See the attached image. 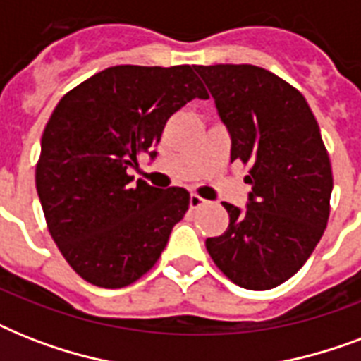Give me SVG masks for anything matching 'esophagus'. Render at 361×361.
<instances>
[{
	"label": "esophagus",
	"mask_w": 361,
	"mask_h": 361,
	"mask_svg": "<svg viewBox=\"0 0 361 361\" xmlns=\"http://www.w3.org/2000/svg\"><path fill=\"white\" fill-rule=\"evenodd\" d=\"M204 204H206V200H204L202 197H198V195H191V197H189V206H191V209L202 208Z\"/></svg>",
	"instance_id": "esophagus-1"
}]
</instances>
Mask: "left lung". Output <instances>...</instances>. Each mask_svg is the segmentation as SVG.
<instances>
[{"label": "left lung", "mask_w": 361, "mask_h": 361, "mask_svg": "<svg viewBox=\"0 0 361 361\" xmlns=\"http://www.w3.org/2000/svg\"><path fill=\"white\" fill-rule=\"evenodd\" d=\"M231 135V161L249 164L245 209L206 240L217 268L249 290H269L302 268L330 217L331 164L319 123L296 87L257 65H195Z\"/></svg>", "instance_id": "8db88e82"}]
</instances>
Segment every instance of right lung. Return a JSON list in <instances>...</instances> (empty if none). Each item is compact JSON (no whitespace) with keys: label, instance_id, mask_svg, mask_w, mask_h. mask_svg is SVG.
Segmentation results:
<instances>
[{"label":"right lung","instance_id":"right-lung-1","mask_svg":"<svg viewBox=\"0 0 361 361\" xmlns=\"http://www.w3.org/2000/svg\"><path fill=\"white\" fill-rule=\"evenodd\" d=\"M208 99L189 65H116L71 90L48 120L35 183L50 236L92 285L121 288L153 268L189 208L183 187L135 183L169 118Z\"/></svg>","mask_w":361,"mask_h":361}]
</instances>
